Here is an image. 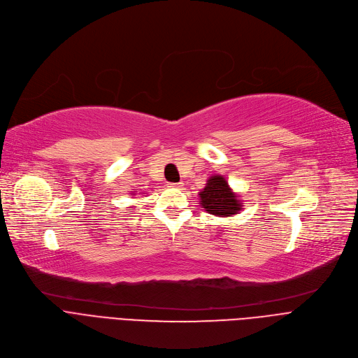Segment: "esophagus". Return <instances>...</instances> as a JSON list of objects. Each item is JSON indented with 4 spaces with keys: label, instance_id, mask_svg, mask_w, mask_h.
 <instances>
[{
    "label": "esophagus",
    "instance_id": "34e87169",
    "mask_svg": "<svg viewBox=\"0 0 358 358\" xmlns=\"http://www.w3.org/2000/svg\"><path fill=\"white\" fill-rule=\"evenodd\" d=\"M181 184L182 182H169L168 187H174V189H181Z\"/></svg>",
    "mask_w": 358,
    "mask_h": 358
}]
</instances>
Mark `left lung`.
Returning <instances> with one entry per match:
<instances>
[{
    "label": "left lung",
    "mask_w": 358,
    "mask_h": 358,
    "mask_svg": "<svg viewBox=\"0 0 358 358\" xmlns=\"http://www.w3.org/2000/svg\"><path fill=\"white\" fill-rule=\"evenodd\" d=\"M199 196L200 206L210 215L228 217L242 210L239 196L232 192L227 178L222 176H212Z\"/></svg>",
    "instance_id": "8db88e82"
}]
</instances>
